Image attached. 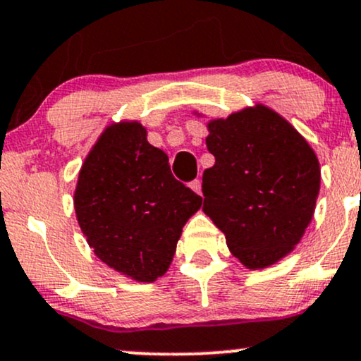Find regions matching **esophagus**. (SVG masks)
Returning a JSON list of instances; mask_svg holds the SVG:
<instances>
[{"label":"esophagus","mask_w":361,"mask_h":361,"mask_svg":"<svg viewBox=\"0 0 361 361\" xmlns=\"http://www.w3.org/2000/svg\"><path fill=\"white\" fill-rule=\"evenodd\" d=\"M189 188L192 189L194 192H196V194H199V196H201V194H202V190H201V180H199V179H196V180L190 182Z\"/></svg>","instance_id":"1"}]
</instances>
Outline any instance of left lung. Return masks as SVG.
I'll return each mask as SVG.
<instances>
[{
  "instance_id": "8db88e82",
  "label": "left lung",
  "mask_w": 361,
  "mask_h": 361,
  "mask_svg": "<svg viewBox=\"0 0 361 361\" xmlns=\"http://www.w3.org/2000/svg\"><path fill=\"white\" fill-rule=\"evenodd\" d=\"M207 131L206 145L216 162L202 173V211L247 269L277 264L314 216L321 185L314 150L262 103L209 120Z\"/></svg>"
}]
</instances>
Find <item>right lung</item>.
Listing matches in <instances>:
<instances>
[{"instance_id":"add662e5","label":"right lung","mask_w":361,"mask_h":361,"mask_svg":"<svg viewBox=\"0 0 361 361\" xmlns=\"http://www.w3.org/2000/svg\"><path fill=\"white\" fill-rule=\"evenodd\" d=\"M202 197L173 179L169 157L138 121L106 126L79 171L75 218L94 255L150 283L172 264L182 228Z\"/></svg>"}]
</instances>
